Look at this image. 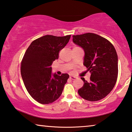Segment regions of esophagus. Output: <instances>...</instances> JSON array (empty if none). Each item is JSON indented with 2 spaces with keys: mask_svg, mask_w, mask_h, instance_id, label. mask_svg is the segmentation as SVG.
Segmentation results:
<instances>
[{
  "mask_svg": "<svg viewBox=\"0 0 132 132\" xmlns=\"http://www.w3.org/2000/svg\"><path fill=\"white\" fill-rule=\"evenodd\" d=\"M70 78L71 79H72V80H75L77 77H75V76H70Z\"/></svg>",
  "mask_w": 132,
  "mask_h": 132,
  "instance_id": "esophagus-1",
  "label": "esophagus"
}]
</instances>
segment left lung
<instances>
[{
    "label": "left lung",
    "mask_w": 132,
    "mask_h": 132,
    "mask_svg": "<svg viewBox=\"0 0 132 132\" xmlns=\"http://www.w3.org/2000/svg\"><path fill=\"white\" fill-rule=\"evenodd\" d=\"M72 42L83 49V65L91 74L89 81L81 77L84 85L78 93L87 101L101 100L110 93L117 81L118 56L116 49L108 40L94 33L72 36Z\"/></svg>",
    "instance_id": "left-lung-1"
}]
</instances>
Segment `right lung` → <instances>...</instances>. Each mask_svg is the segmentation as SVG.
<instances>
[{"instance_id":"add662e5","label":"right lung","mask_w":132,"mask_h":132,"mask_svg":"<svg viewBox=\"0 0 132 132\" xmlns=\"http://www.w3.org/2000/svg\"><path fill=\"white\" fill-rule=\"evenodd\" d=\"M70 37L44 36L32 42L24 55L21 64L22 80L29 94L40 104H51L60 98L69 78L68 74H52L51 66Z\"/></svg>"}]
</instances>
